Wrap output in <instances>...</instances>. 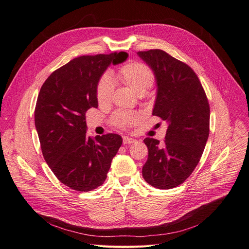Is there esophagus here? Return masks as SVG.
Instances as JSON below:
<instances>
[{
  "label": "esophagus",
  "instance_id": "1",
  "mask_svg": "<svg viewBox=\"0 0 249 249\" xmlns=\"http://www.w3.org/2000/svg\"><path fill=\"white\" fill-rule=\"evenodd\" d=\"M134 142H135V140L132 139V138H128V136H124V138H123L124 145H130V143H133Z\"/></svg>",
  "mask_w": 249,
  "mask_h": 249
}]
</instances>
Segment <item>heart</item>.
<instances>
[{
	"label": "heart",
	"mask_w": 249,
	"mask_h": 249,
	"mask_svg": "<svg viewBox=\"0 0 249 249\" xmlns=\"http://www.w3.org/2000/svg\"><path fill=\"white\" fill-rule=\"evenodd\" d=\"M118 78L129 86L139 95H143L153 86L155 81L154 72L142 62H129L119 69ZM114 91V83L110 74L103 73L96 85V97L99 104H107L111 98ZM141 121L138 111L117 110L110 117V124L116 128L127 130Z\"/></svg>",
	"instance_id": "obj_1"
}]
</instances>
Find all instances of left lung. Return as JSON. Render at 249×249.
I'll use <instances>...</instances> for the list:
<instances>
[{"instance_id": "left-lung-1", "label": "left lung", "mask_w": 249, "mask_h": 249, "mask_svg": "<svg viewBox=\"0 0 249 249\" xmlns=\"http://www.w3.org/2000/svg\"><path fill=\"white\" fill-rule=\"evenodd\" d=\"M154 71L157 97L153 116L166 121L164 142L147 138L142 177L151 186L171 189L195 171L210 131V106L196 72L161 50L139 52Z\"/></svg>"}]
</instances>
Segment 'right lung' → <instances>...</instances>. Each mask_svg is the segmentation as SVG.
I'll list each match as a JSON object with an SVG mask.
<instances>
[{"instance_id": "1", "label": "right lung", "mask_w": 249, "mask_h": 249, "mask_svg": "<svg viewBox=\"0 0 249 249\" xmlns=\"http://www.w3.org/2000/svg\"><path fill=\"white\" fill-rule=\"evenodd\" d=\"M127 53L82 55L54 70L40 89L35 126L46 163L60 182L76 191H90L107 179L122 138L87 134L86 113L97 107L96 85L110 63Z\"/></svg>"}]
</instances>
